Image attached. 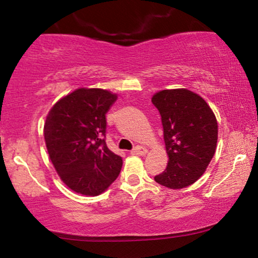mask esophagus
<instances>
[{
    "instance_id": "1",
    "label": "esophagus",
    "mask_w": 258,
    "mask_h": 258,
    "mask_svg": "<svg viewBox=\"0 0 258 258\" xmlns=\"http://www.w3.org/2000/svg\"><path fill=\"white\" fill-rule=\"evenodd\" d=\"M148 150L146 149V148L143 147H136L135 149L131 150V154L132 155H146Z\"/></svg>"
}]
</instances>
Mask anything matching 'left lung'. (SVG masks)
I'll return each mask as SVG.
<instances>
[{
  "mask_svg": "<svg viewBox=\"0 0 258 258\" xmlns=\"http://www.w3.org/2000/svg\"><path fill=\"white\" fill-rule=\"evenodd\" d=\"M152 102L161 115L168 155L166 170L154 179L170 189L185 188L203 176L214 158L217 120L205 100L185 88L160 91Z\"/></svg>",
  "mask_w": 258,
  "mask_h": 258,
  "instance_id": "8db88e82",
  "label": "left lung"
}]
</instances>
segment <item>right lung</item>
<instances>
[{
	"label": "right lung",
	"mask_w": 258,
	"mask_h": 258,
	"mask_svg": "<svg viewBox=\"0 0 258 258\" xmlns=\"http://www.w3.org/2000/svg\"><path fill=\"white\" fill-rule=\"evenodd\" d=\"M117 96L102 88H79L49 110L43 136L49 159L70 189L96 197L119 176L122 159L105 143V114Z\"/></svg>",
	"instance_id": "right-lung-1"
}]
</instances>
